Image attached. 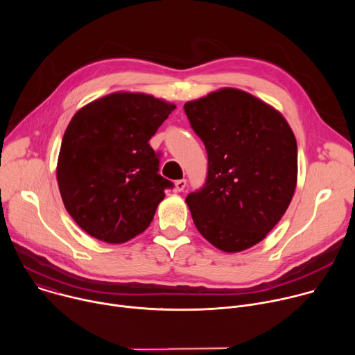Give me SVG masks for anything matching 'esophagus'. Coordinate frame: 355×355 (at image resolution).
Segmentation results:
<instances>
[{"mask_svg": "<svg viewBox=\"0 0 355 355\" xmlns=\"http://www.w3.org/2000/svg\"><path fill=\"white\" fill-rule=\"evenodd\" d=\"M185 187H187V180H178V181H175V191L177 192H181V191H184L185 189Z\"/></svg>", "mask_w": 355, "mask_h": 355, "instance_id": "1", "label": "esophagus"}]
</instances>
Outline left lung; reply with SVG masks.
I'll use <instances>...</instances> for the list:
<instances>
[{
	"label": "left lung",
	"mask_w": 355,
	"mask_h": 355,
	"mask_svg": "<svg viewBox=\"0 0 355 355\" xmlns=\"http://www.w3.org/2000/svg\"><path fill=\"white\" fill-rule=\"evenodd\" d=\"M208 153V175L185 202L211 244L239 252L260 243L286 212L297 180L295 135L271 105L222 88L184 105Z\"/></svg>",
	"instance_id": "1"
}]
</instances>
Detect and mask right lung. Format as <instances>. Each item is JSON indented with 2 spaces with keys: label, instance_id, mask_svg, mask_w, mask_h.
I'll return each instance as SVG.
<instances>
[{
  "label": "right lung",
  "instance_id": "add662e5",
  "mask_svg": "<svg viewBox=\"0 0 355 355\" xmlns=\"http://www.w3.org/2000/svg\"><path fill=\"white\" fill-rule=\"evenodd\" d=\"M175 110L143 92H112L76 112L58 160L66 211L89 236L111 244L143 233L173 182L159 174L148 140Z\"/></svg>",
  "mask_w": 355,
  "mask_h": 355
}]
</instances>
